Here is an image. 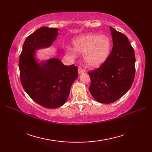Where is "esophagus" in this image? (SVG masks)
Listing matches in <instances>:
<instances>
[{"label": "esophagus", "mask_w": 152, "mask_h": 152, "mask_svg": "<svg viewBox=\"0 0 152 152\" xmlns=\"http://www.w3.org/2000/svg\"><path fill=\"white\" fill-rule=\"evenodd\" d=\"M85 72V70H83L82 69H81V68H79L78 69V74H82L83 73Z\"/></svg>", "instance_id": "1"}]
</instances>
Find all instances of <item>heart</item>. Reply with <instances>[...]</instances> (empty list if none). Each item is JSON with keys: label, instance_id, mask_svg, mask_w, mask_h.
Masks as SVG:
<instances>
[{"label": "heart", "instance_id": "heart-1", "mask_svg": "<svg viewBox=\"0 0 152 152\" xmlns=\"http://www.w3.org/2000/svg\"><path fill=\"white\" fill-rule=\"evenodd\" d=\"M73 48L66 46L65 50L72 59L83 54V61L90 68H98L106 62L112 48L110 38L97 33H88L76 37L72 40Z\"/></svg>", "mask_w": 152, "mask_h": 152}]
</instances>
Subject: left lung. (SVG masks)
Returning a JSON list of instances; mask_svg holds the SVG:
<instances>
[{"instance_id": "8db88e82", "label": "left lung", "mask_w": 152, "mask_h": 152, "mask_svg": "<svg viewBox=\"0 0 152 152\" xmlns=\"http://www.w3.org/2000/svg\"><path fill=\"white\" fill-rule=\"evenodd\" d=\"M113 48L110 54L98 69L88 72L89 91L96 101L110 104L120 99L133 84L135 74L133 48L127 37L110 27Z\"/></svg>"}]
</instances>
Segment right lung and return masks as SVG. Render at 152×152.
I'll list each match as a JSON object with an SVG mask.
<instances>
[{
	"label": "right lung",
	"instance_id": "add662e5",
	"mask_svg": "<svg viewBox=\"0 0 152 152\" xmlns=\"http://www.w3.org/2000/svg\"><path fill=\"white\" fill-rule=\"evenodd\" d=\"M57 28L42 27L25 40L19 57L21 83L28 95L47 108L63 106L69 97L71 86L78 78V68L64 65L56 57L40 60L37 51L52 45L58 36ZM61 53V51L58 50Z\"/></svg>",
	"mask_w": 152,
	"mask_h": 152
}]
</instances>
